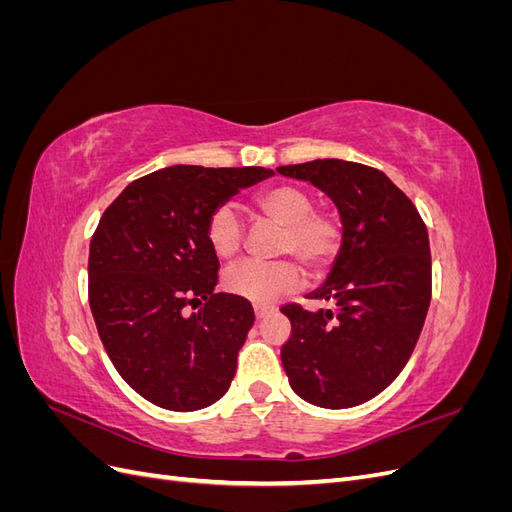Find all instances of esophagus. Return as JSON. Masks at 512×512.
<instances>
[{
    "instance_id": "1",
    "label": "esophagus",
    "mask_w": 512,
    "mask_h": 512,
    "mask_svg": "<svg viewBox=\"0 0 512 512\" xmlns=\"http://www.w3.org/2000/svg\"><path fill=\"white\" fill-rule=\"evenodd\" d=\"M275 305H269V303H254V314H256V318L260 320V318H265V316H269L271 312H275Z\"/></svg>"
}]
</instances>
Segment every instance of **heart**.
Masks as SVG:
<instances>
[{"label": "heart", "instance_id": "b5f03b06", "mask_svg": "<svg viewBox=\"0 0 512 512\" xmlns=\"http://www.w3.org/2000/svg\"><path fill=\"white\" fill-rule=\"evenodd\" d=\"M312 192L297 183H275L254 196V207L267 220L282 226L277 254L297 256L312 271L327 269L344 243V224L333 209H316ZM245 228L230 205L213 209L207 220V241L213 254L232 260L243 247ZM301 267L290 258L273 262L245 260L224 273L230 294L254 303H269L284 292L299 288Z\"/></svg>", "mask_w": 512, "mask_h": 512}]
</instances>
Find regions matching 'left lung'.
<instances>
[{
  "label": "left lung",
  "instance_id": "1",
  "mask_svg": "<svg viewBox=\"0 0 512 512\" xmlns=\"http://www.w3.org/2000/svg\"><path fill=\"white\" fill-rule=\"evenodd\" d=\"M314 183L342 215L344 243L309 299L337 312L282 307L292 331L282 365L292 391L320 408H352L384 391L406 367L431 301V252L421 215L382 170L346 160L280 166Z\"/></svg>",
  "mask_w": 512,
  "mask_h": 512
}]
</instances>
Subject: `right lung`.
<instances>
[{
	"mask_svg": "<svg viewBox=\"0 0 512 512\" xmlns=\"http://www.w3.org/2000/svg\"><path fill=\"white\" fill-rule=\"evenodd\" d=\"M262 166H168L132 181L102 213L89 245V305L108 359L151 404L192 412L235 378L254 309L215 292L220 260L207 220ZM200 306L196 315L187 307Z\"/></svg>",
	"mask_w": 512,
	"mask_h": 512,
	"instance_id": "obj_1",
	"label": "right lung"
}]
</instances>
